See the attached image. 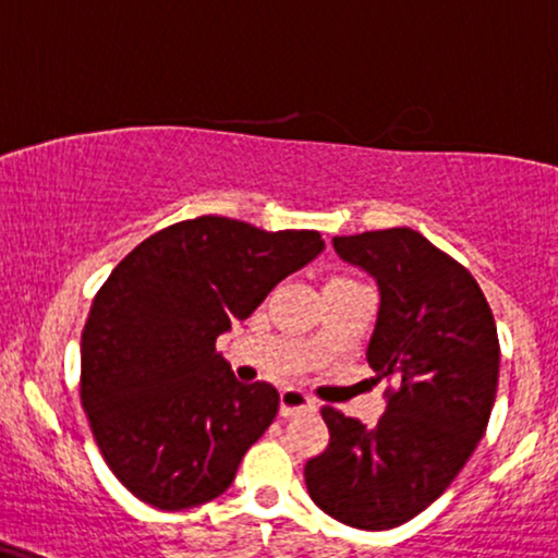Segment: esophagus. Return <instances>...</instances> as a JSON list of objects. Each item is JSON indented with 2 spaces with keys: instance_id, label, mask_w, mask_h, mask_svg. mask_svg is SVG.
Segmentation results:
<instances>
[{
  "instance_id": "1",
  "label": "esophagus",
  "mask_w": 558,
  "mask_h": 558,
  "mask_svg": "<svg viewBox=\"0 0 558 558\" xmlns=\"http://www.w3.org/2000/svg\"><path fill=\"white\" fill-rule=\"evenodd\" d=\"M314 411H317V402L306 398L301 389L291 387L280 392V415H283V418H293V415L299 413H314Z\"/></svg>"
}]
</instances>
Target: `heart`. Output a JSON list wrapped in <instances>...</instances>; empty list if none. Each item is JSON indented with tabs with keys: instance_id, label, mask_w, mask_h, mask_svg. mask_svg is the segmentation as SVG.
Here are the masks:
<instances>
[{
	"instance_id": "1",
	"label": "heart",
	"mask_w": 558,
	"mask_h": 558,
	"mask_svg": "<svg viewBox=\"0 0 558 558\" xmlns=\"http://www.w3.org/2000/svg\"><path fill=\"white\" fill-rule=\"evenodd\" d=\"M335 280H345V278H335Z\"/></svg>"
}]
</instances>
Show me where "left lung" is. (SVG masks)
Wrapping results in <instances>:
<instances>
[{
	"mask_svg": "<svg viewBox=\"0 0 558 558\" xmlns=\"http://www.w3.org/2000/svg\"><path fill=\"white\" fill-rule=\"evenodd\" d=\"M332 246L377 280L366 361L377 381L395 387L372 428L322 408L330 445L306 462L304 478L322 512L389 530L439 499L481 441L499 381V338L473 275L413 228L335 236Z\"/></svg>",
	"mask_w": 558,
	"mask_h": 558,
	"instance_id": "left-lung-1",
	"label": "left lung"
}]
</instances>
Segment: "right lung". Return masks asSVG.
<instances>
[{
	"label": "right lung",
	"instance_id": "obj_1",
	"mask_svg": "<svg viewBox=\"0 0 558 558\" xmlns=\"http://www.w3.org/2000/svg\"><path fill=\"white\" fill-rule=\"evenodd\" d=\"M322 250L317 231L203 215L153 233L113 267L85 322L80 398L126 492L179 512L231 486L280 395L267 381L241 385L215 340Z\"/></svg>",
	"mask_w": 558,
	"mask_h": 558
}]
</instances>
